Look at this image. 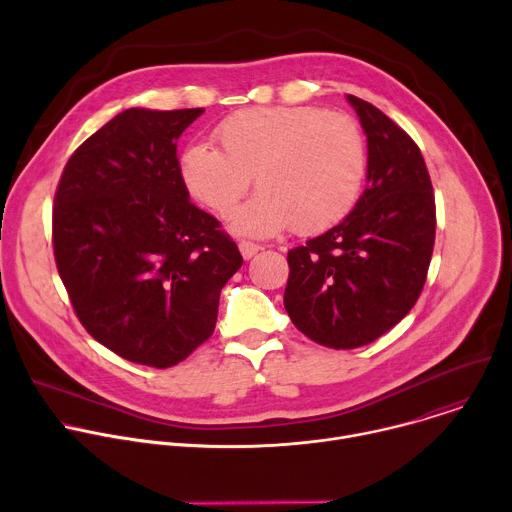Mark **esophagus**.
Returning <instances> with one entry per match:
<instances>
[{"label": "esophagus", "mask_w": 512, "mask_h": 512, "mask_svg": "<svg viewBox=\"0 0 512 512\" xmlns=\"http://www.w3.org/2000/svg\"><path fill=\"white\" fill-rule=\"evenodd\" d=\"M239 251H241L243 259H251V257H255V255L261 251V247L255 245V243H251V241H241V243H239Z\"/></svg>", "instance_id": "1"}]
</instances>
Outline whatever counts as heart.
<instances>
[{
  "label": "heart",
  "instance_id": "b5f03b06",
  "mask_svg": "<svg viewBox=\"0 0 512 512\" xmlns=\"http://www.w3.org/2000/svg\"><path fill=\"white\" fill-rule=\"evenodd\" d=\"M223 150L194 143L180 158L188 192L227 216L251 186L259 192L231 218V229L273 237L289 227L316 235L354 208L364 174L367 143L358 123L318 107H253L216 129Z\"/></svg>",
  "mask_w": 512,
  "mask_h": 512
}]
</instances>
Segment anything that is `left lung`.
<instances>
[{
  "label": "left lung",
  "mask_w": 512,
  "mask_h": 512,
  "mask_svg": "<svg viewBox=\"0 0 512 512\" xmlns=\"http://www.w3.org/2000/svg\"><path fill=\"white\" fill-rule=\"evenodd\" d=\"M367 133V188L344 221L287 253L283 306L328 348L371 344L415 306L435 241V200L417 143L383 111L346 97Z\"/></svg>",
  "instance_id": "obj_1"
}]
</instances>
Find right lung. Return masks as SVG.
<instances>
[{
    "instance_id": "right-lung-1",
    "label": "right lung",
    "mask_w": 512,
    "mask_h": 512,
    "mask_svg": "<svg viewBox=\"0 0 512 512\" xmlns=\"http://www.w3.org/2000/svg\"><path fill=\"white\" fill-rule=\"evenodd\" d=\"M204 109H127L70 156L52 208L60 279L87 332L125 360L168 369L216 326L243 265L190 202L176 139Z\"/></svg>"
}]
</instances>
